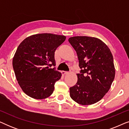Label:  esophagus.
Returning <instances> with one entry per match:
<instances>
[{
    "label": "esophagus",
    "mask_w": 129,
    "mask_h": 129,
    "mask_svg": "<svg viewBox=\"0 0 129 129\" xmlns=\"http://www.w3.org/2000/svg\"><path fill=\"white\" fill-rule=\"evenodd\" d=\"M68 72H65V71L61 72V74H62L63 75H66V74H68Z\"/></svg>",
    "instance_id": "esophagus-1"
}]
</instances>
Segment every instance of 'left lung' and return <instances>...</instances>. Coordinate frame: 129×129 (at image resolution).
<instances>
[{"mask_svg":"<svg viewBox=\"0 0 129 129\" xmlns=\"http://www.w3.org/2000/svg\"><path fill=\"white\" fill-rule=\"evenodd\" d=\"M69 42L77 53L81 69L76 84L70 88V98L80 105H93L108 92L114 79L112 52L103 42L94 37H72Z\"/></svg>","mask_w":129,"mask_h":129,"instance_id":"8db88e82","label":"left lung"}]
</instances>
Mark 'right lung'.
<instances>
[{"instance_id":"1","label":"right lung","mask_w":129,"mask_h":129,"mask_svg":"<svg viewBox=\"0 0 129 129\" xmlns=\"http://www.w3.org/2000/svg\"><path fill=\"white\" fill-rule=\"evenodd\" d=\"M66 36L52 33L30 36L21 42L13 58V68L23 92L35 99L48 98L61 73L54 68V52Z\"/></svg>"}]
</instances>
